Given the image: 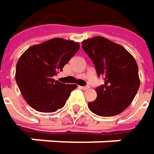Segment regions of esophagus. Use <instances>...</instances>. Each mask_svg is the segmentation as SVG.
<instances>
[{
  "mask_svg": "<svg viewBox=\"0 0 154 154\" xmlns=\"http://www.w3.org/2000/svg\"><path fill=\"white\" fill-rule=\"evenodd\" d=\"M90 86L89 85H85V86H80V88L82 89V90H86V89H88Z\"/></svg>",
  "mask_w": 154,
  "mask_h": 154,
  "instance_id": "34e87169",
  "label": "esophagus"
}]
</instances>
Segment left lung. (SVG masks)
Masks as SVG:
<instances>
[{
	"label": "left lung",
	"mask_w": 154,
	"mask_h": 154,
	"mask_svg": "<svg viewBox=\"0 0 154 154\" xmlns=\"http://www.w3.org/2000/svg\"><path fill=\"white\" fill-rule=\"evenodd\" d=\"M82 48L93 60L97 75L104 78V85L95 89L96 100L88 103L90 110L101 117L121 113L140 86L136 60L124 47L102 36L83 41Z\"/></svg>",
	"instance_id": "left-lung-1"
}]
</instances>
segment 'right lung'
<instances>
[{"instance_id": "add662e5", "label": "right lung", "mask_w": 154, "mask_h": 154, "mask_svg": "<svg viewBox=\"0 0 154 154\" xmlns=\"http://www.w3.org/2000/svg\"><path fill=\"white\" fill-rule=\"evenodd\" d=\"M79 44L53 38L29 47L16 67V82L26 102L37 111L54 112L65 105L77 85H66L53 77L76 54Z\"/></svg>"}]
</instances>
